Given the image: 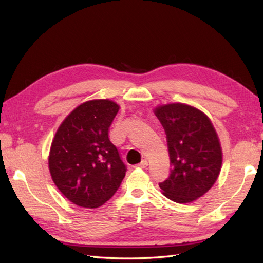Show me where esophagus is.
I'll list each match as a JSON object with an SVG mask.
<instances>
[{
  "instance_id": "obj_1",
  "label": "esophagus",
  "mask_w": 263,
  "mask_h": 263,
  "mask_svg": "<svg viewBox=\"0 0 263 263\" xmlns=\"http://www.w3.org/2000/svg\"><path fill=\"white\" fill-rule=\"evenodd\" d=\"M147 166H148V161H147V159H143V160H141V163H139V164L137 165V167H139V168H146Z\"/></svg>"
}]
</instances>
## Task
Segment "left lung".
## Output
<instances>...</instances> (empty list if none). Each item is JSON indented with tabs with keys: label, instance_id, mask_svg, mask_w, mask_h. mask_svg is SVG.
Masks as SVG:
<instances>
[{
	"label": "left lung",
	"instance_id": "8db88e82",
	"mask_svg": "<svg viewBox=\"0 0 263 263\" xmlns=\"http://www.w3.org/2000/svg\"><path fill=\"white\" fill-rule=\"evenodd\" d=\"M163 125L171 159V174L159 183L165 197L189 203L208 192L222 163L219 139L209 117L186 104H167L155 109Z\"/></svg>",
	"mask_w": 263,
	"mask_h": 263
}]
</instances>
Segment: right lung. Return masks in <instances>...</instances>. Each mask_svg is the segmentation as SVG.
<instances>
[{
	"instance_id": "obj_1",
	"label": "right lung",
	"mask_w": 263,
	"mask_h": 263,
	"mask_svg": "<svg viewBox=\"0 0 263 263\" xmlns=\"http://www.w3.org/2000/svg\"><path fill=\"white\" fill-rule=\"evenodd\" d=\"M119 109L108 99L89 100L72 110L55 133L49 172L61 193L77 205H103L125 176L126 166L108 138Z\"/></svg>"
}]
</instances>
